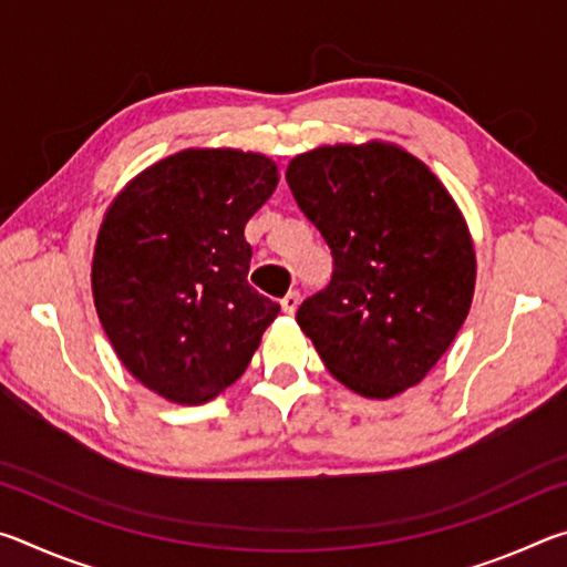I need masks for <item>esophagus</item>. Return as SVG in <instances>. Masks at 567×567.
I'll list each match as a JSON object with an SVG mask.
<instances>
[{"mask_svg":"<svg viewBox=\"0 0 567 567\" xmlns=\"http://www.w3.org/2000/svg\"><path fill=\"white\" fill-rule=\"evenodd\" d=\"M297 307H300V292H297V290L287 292V295L282 297V312H285V315H295Z\"/></svg>","mask_w":567,"mask_h":567,"instance_id":"obj_1","label":"esophagus"}]
</instances>
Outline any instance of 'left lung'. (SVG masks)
<instances>
[{
    "label": "left lung",
    "mask_w": 567,
    "mask_h": 567,
    "mask_svg": "<svg viewBox=\"0 0 567 567\" xmlns=\"http://www.w3.org/2000/svg\"><path fill=\"white\" fill-rule=\"evenodd\" d=\"M287 185L332 252L297 324L334 378L388 400L433 370L467 318L475 249L433 172L385 142L295 157Z\"/></svg>",
    "instance_id": "8db88e82"
}]
</instances>
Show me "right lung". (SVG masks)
Returning a JSON list of instances; mask_svg holds the SVG:
<instances>
[{
    "label": "right lung",
    "mask_w": 567,
    "mask_h": 567,
    "mask_svg": "<svg viewBox=\"0 0 567 567\" xmlns=\"http://www.w3.org/2000/svg\"><path fill=\"white\" fill-rule=\"evenodd\" d=\"M277 187L272 159L185 150L124 187L104 215L92 292L114 352L179 405L243 375L280 305L247 282L245 225Z\"/></svg>",
    "instance_id": "obj_1"
}]
</instances>
